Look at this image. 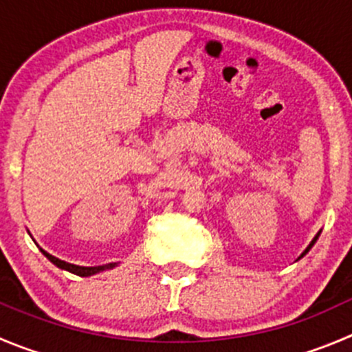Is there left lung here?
<instances>
[{
	"instance_id": "8db88e82",
	"label": "left lung",
	"mask_w": 352,
	"mask_h": 352,
	"mask_svg": "<svg viewBox=\"0 0 352 352\" xmlns=\"http://www.w3.org/2000/svg\"><path fill=\"white\" fill-rule=\"evenodd\" d=\"M320 233H321V232H318V233H316V236H314V239H313V240H311V243H309V245H307V247H306V250H304V252H302V254H300V256H299V259H300V257H304V256H306V254H307V252H309V250H311V247H313V245H314V243H316V240H318V236H320Z\"/></svg>"
}]
</instances>
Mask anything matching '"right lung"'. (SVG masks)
<instances>
[{
	"instance_id": "obj_1",
	"label": "right lung",
	"mask_w": 352,
	"mask_h": 352,
	"mask_svg": "<svg viewBox=\"0 0 352 352\" xmlns=\"http://www.w3.org/2000/svg\"><path fill=\"white\" fill-rule=\"evenodd\" d=\"M29 235H31V233H29ZM39 250H41V252L45 254L46 259L52 261V263L55 264L56 267H60V270H63V271H69V273L78 274V276H93V274L102 273V271L113 270V267L119 264V263H109V264H102V266H78V264L65 263V261H62V259H58V257L52 256V254L46 252V250L41 249V247H39Z\"/></svg>"
}]
</instances>
